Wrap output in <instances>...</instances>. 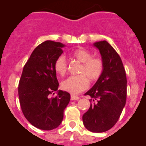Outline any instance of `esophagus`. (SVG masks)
<instances>
[{
	"instance_id": "34e87169",
	"label": "esophagus",
	"mask_w": 146,
	"mask_h": 146,
	"mask_svg": "<svg viewBox=\"0 0 146 146\" xmlns=\"http://www.w3.org/2000/svg\"><path fill=\"white\" fill-rule=\"evenodd\" d=\"M80 99V98L77 96H74V95H72L71 96V100L72 101H74V100H79Z\"/></svg>"
}]
</instances>
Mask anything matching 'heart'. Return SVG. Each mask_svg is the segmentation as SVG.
I'll return each mask as SVG.
<instances>
[{
    "instance_id": "heart-1",
    "label": "heart",
    "mask_w": 146,
    "mask_h": 146,
    "mask_svg": "<svg viewBox=\"0 0 146 146\" xmlns=\"http://www.w3.org/2000/svg\"><path fill=\"white\" fill-rule=\"evenodd\" d=\"M72 56L82 63L79 73L81 74L71 76L61 82V88L72 94H78L88 87V79L91 82L97 81L102 75L104 69V62L99 58H92V53L88 50L80 48L73 50ZM54 69L60 76H64L67 71V62L64 56H60L54 63Z\"/></svg>"
}]
</instances>
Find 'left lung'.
<instances>
[{
	"label": "left lung",
	"instance_id": "obj_1",
	"mask_svg": "<svg viewBox=\"0 0 146 146\" xmlns=\"http://www.w3.org/2000/svg\"><path fill=\"white\" fill-rule=\"evenodd\" d=\"M104 62L102 75L85 95L93 103L82 116L87 129L103 132L110 129L118 121L127 98L126 72L121 58L113 47L106 40L96 42Z\"/></svg>",
	"mask_w": 146,
	"mask_h": 146
}]
</instances>
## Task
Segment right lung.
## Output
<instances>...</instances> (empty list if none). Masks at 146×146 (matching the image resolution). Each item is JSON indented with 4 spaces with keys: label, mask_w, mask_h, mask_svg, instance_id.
I'll return each mask as SVG.
<instances>
[{
    "label": "right lung",
    "mask_w": 146,
    "mask_h": 146,
    "mask_svg": "<svg viewBox=\"0 0 146 146\" xmlns=\"http://www.w3.org/2000/svg\"><path fill=\"white\" fill-rule=\"evenodd\" d=\"M65 45L46 40L33 50L24 66L19 84L21 109L25 118L38 129L51 130L58 127L70 101V94L58 90L56 60L63 53ZM57 91V96L50 95ZM55 94V93H53Z\"/></svg>",
    "instance_id": "1"
}]
</instances>
